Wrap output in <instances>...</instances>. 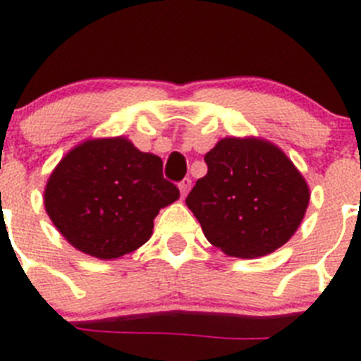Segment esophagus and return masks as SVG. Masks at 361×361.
Here are the masks:
<instances>
[{
  "mask_svg": "<svg viewBox=\"0 0 361 361\" xmlns=\"http://www.w3.org/2000/svg\"><path fill=\"white\" fill-rule=\"evenodd\" d=\"M190 185H192V181H190V178H185V180H181L180 183H178V187H180L181 197L187 196L188 190H190Z\"/></svg>",
  "mask_w": 361,
  "mask_h": 361,
  "instance_id": "34e87169",
  "label": "esophagus"
}]
</instances>
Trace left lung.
<instances>
[{
  "label": "left lung",
  "mask_w": 361,
  "mask_h": 361,
  "mask_svg": "<svg viewBox=\"0 0 361 361\" xmlns=\"http://www.w3.org/2000/svg\"><path fill=\"white\" fill-rule=\"evenodd\" d=\"M207 176L185 203L204 237L230 257L255 259L290 241L310 204V187L275 144L228 136L204 154Z\"/></svg>",
  "instance_id": "8db88e82"
}]
</instances>
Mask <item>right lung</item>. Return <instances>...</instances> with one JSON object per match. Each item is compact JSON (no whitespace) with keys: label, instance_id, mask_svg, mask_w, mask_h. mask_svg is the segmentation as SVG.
I'll list each match as a JSON object with an SVG mask.
<instances>
[{"label":"right lung","instance_id":"obj_1","mask_svg":"<svg viewBox=\"0 0 361 361\" xmlns=\"http://www.w3.org/2000/svg\"><path fill=\"white\" fill-rule=\"evenodd\" d=\"M160 158L126 136L90 138L64 154L44 187L61 235L92 257L118 259L149 241L160 209L180 197Z\"/></svg>","mask_w":361,"mask_h":361}]
</instances>
